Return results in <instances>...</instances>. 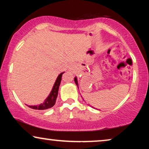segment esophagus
I'll list each match as a JSON object with an SVG mask.
<instances>
[{
  "label": "esophagus",
  "mask_w": 149,
  "mask_h": 149,
  "mask_svg": "<svg viewBox=\"0 0 149 149\" xmlns=\"http://www.w3.org/2000/svg\"><path fill=\"white\" fill-rule=\"evenodd\" d=\"M76 69H77V66L75 64L70 65V67H69V71H70V72H75Z\"/></svg>",
  "instance_id": "34e87169"
}]
</instances>
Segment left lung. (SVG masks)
Wrapping results in <instances>:
<instances>
[{
    "mask_svg": "<svg viewBox=\"0 0 149 149\" xmlns=\"http://www.w3.org/2000/svg\"><path fill=\"white\" fill-rule=\"evenodd\" d=\"M74 82H75V83H76V85H77V86L78 87V88H79V85H78V81H77V77H74Z\"/></svg>",
    "mask_w": 149,
    "mask_h": 149,
    "instance_id": "1",
    "label": "left lung"
}]
</instances>
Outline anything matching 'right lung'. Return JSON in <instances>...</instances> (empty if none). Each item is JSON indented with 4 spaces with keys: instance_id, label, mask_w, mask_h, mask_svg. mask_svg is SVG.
I'll list each match as a JSON object with an SVG mask.
<instances>
[{
    "instance_id": "right-lung-1",
    "label": "right lung",
    "mask_w": 149,
    "mask_h": 149,
    "mask_svg": "<svg viewBox=\"0 0 149 149\" xmlns=\"http://www.w3.org/2000/svg\"><path fill=\"white\" fill-rule=\"evenodd\" d=\"M64 72H62L60 74L58 75V78H57L56 82L54 83V87H53L52 90L51 91L50 94L49 95V96L47 97L43 103L36 106H28V107L35 110H45L50 109V108L54 107L55 104H56L57 97H58L59 87H60L61 81H62V74H64Z\"/></svg>"
}]
</instances>
